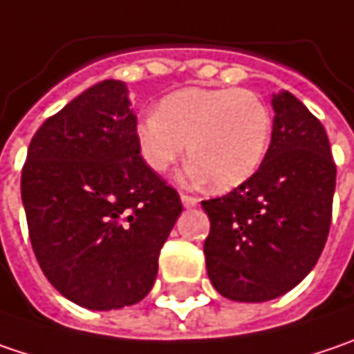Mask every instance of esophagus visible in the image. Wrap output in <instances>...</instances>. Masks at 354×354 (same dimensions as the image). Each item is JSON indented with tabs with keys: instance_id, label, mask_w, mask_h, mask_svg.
Returning <instances> with one entry per match:
<instances>
[{
	"instance_id": "1",
	"label": "esophagus",
	"mask_w": 354,
	"mask_h": 354,
	"mask_svg": "<svg viewBox=\"0 0 354 354\" xmlns=\"http://www.w3.org/2000/svg\"><path fill=\"white\" fill-rule=\"evenodd\" d=\"M180 200H182L184 208H194V206L198 204V198L188 196V194H182V196H180Z\"/></svg>"
}]
</instances>
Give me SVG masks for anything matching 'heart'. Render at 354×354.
<instances>
[{"label":"heart","instance_id":"b5f03b06","mask_svg":"<svg viewBox=\"0 0 354 354\" xmlns=\"http://www.w3.org/2000/svg\"><path fill=\"white\" fill-rule=\"evenodd\" d=\"M272 136L268 104L244 88H182L134 128L140 158L158 174L186 154L190 174L214 190H232L257 174Z\"/></svg>","mask_w":354,"mask_h":354}]
</instances>
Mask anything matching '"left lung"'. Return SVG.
Here are the masks:
<instances>
[{
    "mask_svg": "<svg viewBox=\"0 0 354 354\" xmlns=\"http://www.w3.org/2000/svg\"><path fill=\"white\" fill-rule=\"evenodd\" d=\"M272 138L257 174L204 200L206 270L222 297L264 302L315 268L328 236L337 166L322 124L286 90L272 94Z\"/></svg>",
    "mask_w": 354,
    "mask_h": 354,
    "instance_id": "8db88e82",
    "label": "left lung"
}]
</instances>
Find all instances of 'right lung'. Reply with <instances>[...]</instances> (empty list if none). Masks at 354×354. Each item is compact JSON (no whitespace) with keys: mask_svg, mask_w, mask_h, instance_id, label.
I'll list each match as a JSON object with an SVG mask.
<instances>
[{"mask_svg":"<svg viewBox=\"0 0 354 354\" xmlns=\"http://www.w3.org/2000/svg\"><path fill=\"white\" fill-rule=\"evenodd\" d=\"M128 88L104 80L48 118L21 170V200L46 279L90 310L140 302L182 212L136 146Z\"/></svg>","mask_w":354,"mask_h":354,"instance_id":"obj_1","label":"right lung"}]
</instances>
